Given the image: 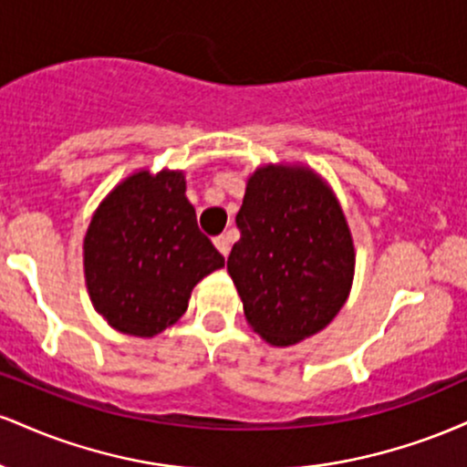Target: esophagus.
<instances>
[{"mask_svg":"<svg viewBox=\"0 0 467 467\" xmlns=\"http://www.w3.org/2000/svg\"><path fill=\"white\" fill-rule=\"evenodd\" d=\"M213 241H215L217 250L222 252L223 256H228V252H230V237H228V234H219V237H215Z\"/></svg>","mask_w":467,"mask_h":467,"instance_id":"1","label":"esophagus"}]
</instances>
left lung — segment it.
<instances>
[{
    "label": "left lung",
    "instance_id": "obj_1",
    "mask_svg": "<svg viewBox=\"0 0 467 467\" xmlns=\"http://www.w3.org/2000/svg\"><path fill=\"white\" fill-rule=\"evenodd\" d=\"M228 256L245 320L272 347L323 331L349 298L356 248L334 189L305 164L259 166Z\"/></svg>",
    "mask_w": 467,
    "mask_h": 467
}]
</instances>
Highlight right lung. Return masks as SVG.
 <instances>
[{
  "mask_svg": "<svg viewBox=\"0 0 467 467\" xmlns=\"http://www.w3.org/2000/svg\"><path fill=\"white\" fill-rule=\"evenodd\" d=\"M223 264L197 226L178 169H140L118 182L83 239L89 301L116 331L136 337L178 323L192 287Z\"/></svg>",
  "mask_w": 467,
  "mask_h": 467,
  "instance_id": "add662e5",
  "label": "right lung"
}]
</instances>
